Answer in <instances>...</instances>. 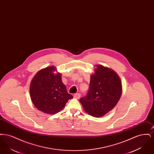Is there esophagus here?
Masks as SVG:
<instances>
[{"label":"esophagus","mask_w":154,"mask_h":154,"mask_svg":"<svg viewBox=\"0 0 154 154\" xmlns=\"http://www.w3.org/2000/svg\"><path fill=\"white\" fill-rule=\"evenodd\" d=\"M81 95L80 94H79V93H77V94H75L74 95V97H75V98H76V99H80V97Z\"/></svg>","instance_id":"obj_1"}]
</instances>
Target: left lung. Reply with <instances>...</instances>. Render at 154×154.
<instances>
[{"mask_svg":"<svg viewBox=\"0 0 154 154\" xmlns=\"http://www.w3.org/2000/svg\"><path fill=\"white\" fill-rule=\"evenodd\" d=\"M91 76L89 88L80 99L88 114L100 117L113 109L122 94V84L117 74L112 69L97 65Z\"/></svg>","mask_w":154,"mask_h":154,"instance_id":"left-lung-1","label":"left lung"}]
</instances>
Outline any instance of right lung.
<instances>
[{"instance_id":"obj_1","label":"right lung","mask_w":154,"mask_h":154,"mask_svg":"<svg viewBox=\"0 0 154 154\" xmlns=\"http://www.w3.org/2000/svg\"><path fill=\"white\" fill-rule=\"evenodd\" d=\"M54 66L38 71L30 85L32 101L37 109L44 113L55 114L62 110L73 96L67 93L60 73L54 74Z\"/></svg>"}]
</instances>
